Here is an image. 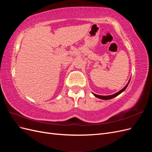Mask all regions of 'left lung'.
Masks as SVG:
<instances>
[{
  "label": "left lung",
  "instance_id": "1",
  "mask_svg": "<svg viewBox=\"0 0 152 152\" xmlns=\"http://www.w3.org/2000/svg\"><path fill=\"white\" fill-rule=\"evenodd\" d=\"M129 82H130V80H129V81L125 87H124L122 89H121V91H119L118 92V93H115V94H113V95H110V96H100V95H97V94H94V93H93V94L96 96V97H97V98H99V99H112V98H114V97H115V96H118V94H120L121 93H122L123 91H125V89L127 88V87L129 83Z\"/></svg>",
  "mask_w": 152,
  "mask_h": 152
}]
</instances>
